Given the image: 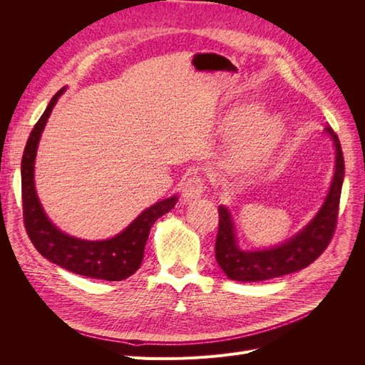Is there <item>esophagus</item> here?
I'll use <instances>...</instances> for the list:
<instances>
[{"mask_svg":"<svg viewBox=\"0 0 365 365\" xmlns=\"http://www.w3.org/2000/svg\"><path fill=\"white\" fill-rule=\"evenodd\" d=\"M205 192V184L201 175L193 173L189 180L184 182L182 187V197L185 202H193L196 200H200V197L204 195Z\"/></svg>","mask_w":365,"mask_h":365,"instance_id":"34e87169","label":"esophagus"}]
</instances>
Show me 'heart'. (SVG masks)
I'll return each instance as SVG.
<instances>
[{
    "label": "heart",
    "instance_id": "obj_1",
    "mask_svg": "<svg viewBox=\"0 0 365 365\" xmlns=\"http://www.w3.org/2000/svg\"><path fill=\"white\" fill-rule=\"evenodd\" d=\"M245 118V114L240 115L235 123L236 128L244 123ZM282 138L283 128L277 118L267 114H252L239 141L236 161L242 168H260L279 149Z\"/></svg>",
    "mask_w": 365,
    "mask_h": 365
}]
</instances>
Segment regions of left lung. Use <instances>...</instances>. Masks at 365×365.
Instances as JSON below:
<instances>
[{
    "label": "left lung",
    "mask_w": 365,
    "mask_h": 365,
    "mask_svg": "<svg viewBox=\"0 0 365 365\" xmlns=\"http://www.w3.org/2000/svg\"><path fill=\"white\" fill-rule=\"evenodd\" d=\"M326 132L334 138L336 148L334 181L322 210L294 239L271 250L242 251L236 244L228 210L222 205L219 207V228L215 245L216 262L231 280L262 282L300 271L322 256L330 244L338 222L341 187L344 180V157L335 130L327 126Z\"/></svg>",
    "instance_id": "1"
}]
</instances>
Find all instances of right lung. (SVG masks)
I'll return each mask as SVG.
<instances>
[{"label":"right lung","instance_id":"right-lung-1","mask_svg":"<svg viewBox=\"0 0 365 365\" xmlns=\"http://www.w3.org/2000/svg\"><path fill=\"white\" fill-rule=\"evenodd\" d=\"M62 93L63 90H59L53 96L46 113L41 115L35 128L31 129L23 161H21V193H23L26 231L39 254L51 263L59 264L61 268L98 280H125L140 268L150 227L155 224L158 217L169 213L178 200L176 196H172L152 205L125 231L108 240L91 242L61 233L50 222L39 204L35 182H33V164H35L41 132Z\"/></svg>","mask_w":365,"mask_h":365}]
</instances>
